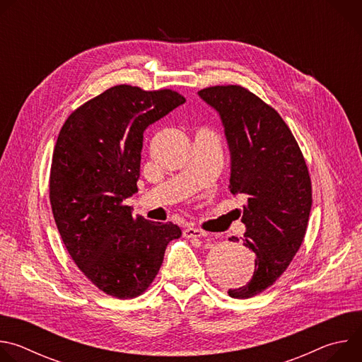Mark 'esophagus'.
I'll use <instances>...</instances> for the list:
<instances>
[{
	"instance_id": "34e87169",
	"label": "esophagus",
	"mask_w": 362,
	"mask_h": 362,
	"mask_svg": "<svg viewBox=\"0 0 362 362\" xmlns=\"http://www.w3.org/2000/svg\"><path fill=\"white\" fill-rule=\"evenodd\" d=\"M183 235H185V238H204V236H208V233H206L204 230L197 229V228H190V226L183 230Z\"/></svg>"
}]
</instances>
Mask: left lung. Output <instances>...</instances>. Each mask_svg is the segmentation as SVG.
<instances>
[{
	"instance_id": "left-lung-1",
	"label": "left lung",
	"mask_w": 362,
	"mask_h": 362,
	"mask_svg": "<svg viewBox=\"0 0 362 362\" xmlns=\"http://www.w3.org/2000/svg\"><path fill=\"white\" fill-rule=\"evenodd\" d=\"M197 94L218 112L225 130L229 190L246 197L242 242L256 255L255 272L249 284L228 293L250 298L271 286L298 252L313 206L311 179L289 127L259 97L240 86H215Z\"/></svg>"
}]
</instances>
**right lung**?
Listing matches in <instances>:
<instances>
[{"mask_svg": "<svg viewBox=\"0 0 362 362\" xmlns=\"http://www.w3.org/2000/svg\"><path fill=\"white\" fill-rule=\"evenodd\" d=\"M172 90L115 86L84 103L60 130L49 202L62 239L80 271L103 292L134 298L156 278L172 222L133 216L124 200L140 176L144 130L185 103Z\"/></svg>", "mask_w": 362, "mask_h": 362, "instance_id": "add662e5", "label": "right lung"}]
</instances>
